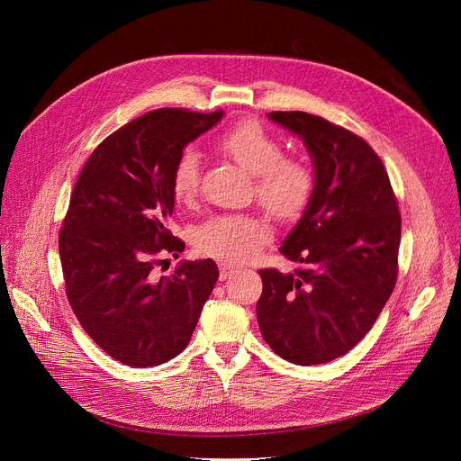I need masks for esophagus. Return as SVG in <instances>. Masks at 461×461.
I'll use <instances>...</instances> for the list:
<instances>
[{"mask_svg": "<svg viewBox=\"0 0 461 461\" xmlns=\"http://www.w3.org/2000/svg\"><path fill=\"white\" fill-rule=\"evenodd\" d=\"M218 271H221V280H226L228 276H231L237 271V267H235L233 263L221 261V263H218Z\"/></svg>", "mask_w": 461, "mask_h": 461, "instance_id": "esophagus-1", "label": "esophagus"}]
</instances>
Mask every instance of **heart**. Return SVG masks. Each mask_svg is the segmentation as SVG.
Listing matches in <instances>:
<instances>
[{"label": "heart", "mask_w": 461, "mask_h": 461, "mask_svg": "<svg viewBox=\"0 0 461 461\" xmlns=\"http://www.w3.org/2000/svg\"><path fill=\"white\" fill-rule=\"evenodd\" d=\"M216 148L254 176L258 202L280 218H295L310 203L316 176L304 158L284 155L282 141L258 121H240L218 138ZM200 155L186 148L172 169V194L179 203L200 196ZM271 237L269 224L249 212H221L194 230L192 243L203 256L222 261L252 258Z\"/></svg>", "instance_id": "obj_1"}]
</instances>
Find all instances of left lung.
Listing matches in <instances>:
<instances>
[{
	"instance_id": "left-lung-1",
	"label": "left lung",
	"mask_w": 461,
	"mask_h": 461,
	"mask_svg": "<svg viewBox=\"0 0 461 461\" xmlns=\"http://www.w3.org/2000/svg\"><path fill=\"white\" fill-rule=\"evenodd\" d=\"M269 117L304 140L316 186L280 247L303 267L289 275L258 271V323L282 358L323 365L351 351L389 301L398 278L402 216L389 174L365 138L306 112Z\"/></svg>"
}]
</instances>
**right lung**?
I'll list each match as a JSON object with an SVG mask.
<instances>
[{
	"label": "right lung",
	"instance_id": "right-lung-1",
	"mask_svg": "<svg viewBox=\"0 0 461 461\" xmlns=\"http://www.w3.org/2000/svg\"><path fill=\"white\" fill-rule=\"evenodd\" d=\"M221 117L222 110L143 113L96 145L72 188L59 231L65 294L91 340L127 366L177 357L216 284L212 259L185 261L172 276L155 267L185 249L167 230L176 160Z\"/></svg>",
	"mask_w": 461,
	"mask_h": 461
}]
</instances>
